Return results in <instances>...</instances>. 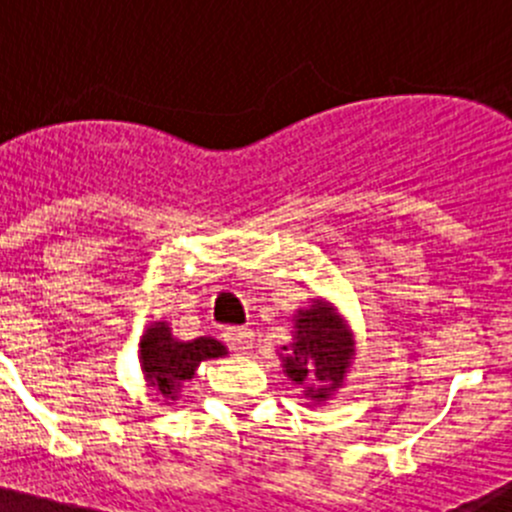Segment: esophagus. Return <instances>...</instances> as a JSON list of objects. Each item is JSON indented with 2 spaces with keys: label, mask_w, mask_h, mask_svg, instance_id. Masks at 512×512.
Returning <instances> with one entry per match:
<instances>
[{
  "label": "esophagus",
  "mask_w": 512,
  "mask_h": 512,
  "mask_svg": "<svg viewBox=\"0 0 512 512\" xmlns=\"http://www.w3.org/2000/svg\"><path fill=\"white\" fill-rule=\"evenodd\" d=\"M223 339L227 347L237 354H245L252 349V342H255V332L250 327H227L223 332Z\"/></svg>",
  "instance_id": "1"
}]
</instances>
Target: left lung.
<instances>
[{
    "instance_id": "1",
    "label": "left lung",
    "mask_w": 512,
    "mask_h": 512,
    "mask_svg": "<svg viewBox=\"0 0 512 512\" xmlns=\"http://www.w3.org/2000/svg\"><path fill=\"white\" fill-rule=\"evenodd\" d=\"M294 329L292 349L282 356L287 376L297 384H307V396L312 399H329L352 361L349 332L339 314L322 299L309 309H299Z\"/></svg>"
}]
</instances>
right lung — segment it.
I'll return each mask as SVG.
<instances>
[{"instance_id": "1", "label": "right lung", "mask_w": 512, "mask_h": 512, "mask_svg": "<svg viewBox=\"0 0 512 512\" xmlns=\"http://www.w3.org/2000/svg\"><path fill=\"white\" fill-rule=\"evenodd\" d=\"M225 347L218 339H195V342H175L163 322L153 324L141 339V364L148 381L165 396L175 399V391L183 381L193 379L200 361L223 356Z\"/></svg>"}]
</instances>
